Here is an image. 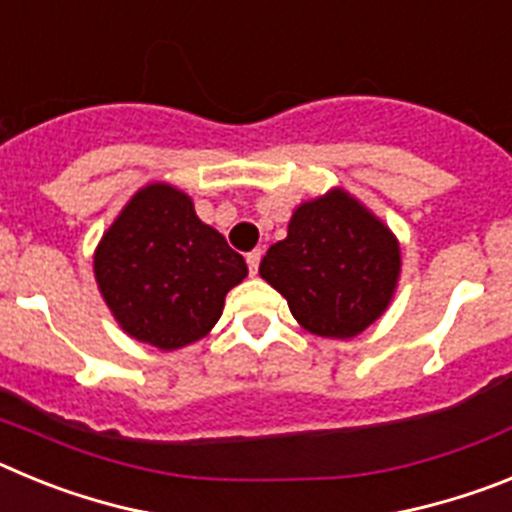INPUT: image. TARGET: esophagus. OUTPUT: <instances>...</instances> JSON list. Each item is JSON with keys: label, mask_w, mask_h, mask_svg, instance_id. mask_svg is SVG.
I'll return each mask as SVG.
<instances>
[{"label": "esophagus", "mask_w": 512, "mask_h": 512, "mask_svg": "<svg viewBox=\"0 0 512 512\" xmlns=\"http://www.w3.org/2000/svg\"><path fill=\"white\" fill-rule=\"evenodd\" d=\"M246 264H248V271H251V274H256V271H259V264H261V251L246 253Z\"/></svg>", "instance_id": "34e87169"}]
</instances>
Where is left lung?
I'll use <instances>...</instances> for the list:
<instances>
[{
  "label": "left lung",
  "instance_id": "8db88e82",
  "mask_svg": "<svg viewBox=\"0 0 512 512\" xmlns=\"http://www.w3.org/2000/svg\"><path fill=\"white\" fill-rule=\"evenodd\" d=\"M400 264L395 233L356 197L330 189L292 212L287 238L266 251L259 274L302 328L346 341L390 307Z\"/></svg>",
  "mask_w": 512,
  "mask_h": 512
}]
</instances>
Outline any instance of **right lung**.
Segmentation results:
<instances>
[{
	"label": "right lung",
	"instance_id": "add662e5",
	"mask_svg": "<svg viewBox=\"0 0 512 512\" xmlns=\"http://www.w3.org/2000/svg\"><path fill=\"white\" fill-rule=\"evenodd\" d=\"M246 274L192 197L164 182L138 189L94 251L99 292L120 328L161 351L205 338Z\"/></svg>",
	"mask_w": 512,
	"mask_h": 512
}]
</instances>
